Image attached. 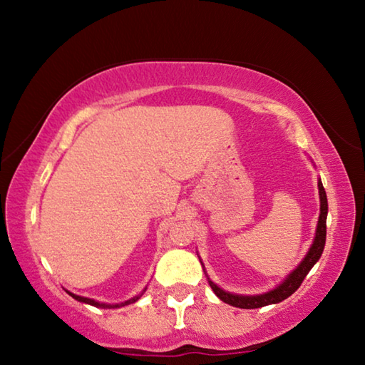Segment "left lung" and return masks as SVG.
I'll use <instances>...</instances> for the list:
<instances>
[{
    "instance_id": "1",
    "label": "left lung",
    "mask_w": 365,
    "mask_h": 365,
    "mask_svg": "<svg viewBox=\"0 0 365 365\" xmlns=\"http://www.w3.org/2000/svg\"><path fill=\"white\" fill-rule=\"evenodd\" d=\"M319 195H320V215H319L316 238H314L311 250H309L306 257L302 259V262L287 277V280L283 282L282 285H279L275 289H272V292L264 293V294L240 296V294H232V293L224 292V289L219 288L215 283L209 280V285H211L212 292L217 294L222 301L227 302V304L235 306V307H242V309H257L262 306L275 304V302H280L283 299H287L288 296H292L296 289L301 287V283L306 279L309 270L314 267V264L319 261L320 256H322V252H324L325 237H327V211H329V205H327V195H325L324 185L320 180H319Z\"/></svg>"
}]
</instances>
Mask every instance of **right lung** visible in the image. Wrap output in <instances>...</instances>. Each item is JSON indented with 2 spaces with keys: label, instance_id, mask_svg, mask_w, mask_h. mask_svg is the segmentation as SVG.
Listing matches in <instances>:
<instances>
[{
  "label": "right lung",
  "instance_id": "1",
  "mask_svg": "<svg viewBox=\"0 0 365 365\" xmlns=\"http://www.w3.org/2000/svg\"><path fill=\"white\" fill-rule=\"evenodd\" d=\"M73 299H77V301H80V302H86V304H91V306H100V307H120V306H127V304H130V302H135L138 299V296H135L133 299H128V301H125V302H122V304H100V302H96L95 299H90V298H83V296H77V294H73V293H69Z\"/></svg>",
  "mask_w": 365,
  "mask_h": 365
}]
</instances>
